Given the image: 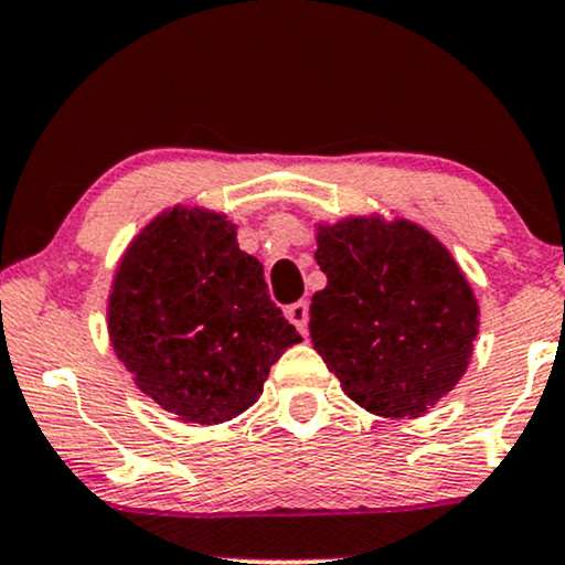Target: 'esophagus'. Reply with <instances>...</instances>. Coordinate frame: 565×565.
<instances>
[{"label":"esophagus","mask_w":565,"mask_h":565,"mask_svg":"<svg viewBox=\"0 0 565 565\" xmlns=\"http://www.w3.org/2000/svg\"><path fill=\"white\" fill-rule=\"evenodd\" d=\"M287 319L295 323L297 329H300V334H308V319H310L308 302H305V300L291 302L289 308H287Z\"/></svg>","instance_id":"obj_1"}]
</instances>
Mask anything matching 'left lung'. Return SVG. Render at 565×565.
I'll return each mask as SVG.
<instances>
[{"label":"left lung","instance_id":"left-lung-1","mask_svg":"<svg viewBox=\"0 0 565 565\" xmlns=\"http://www.w3.org/2000/svg\"><path fill=\"white\" fill-rule=\"evenodd\" d=\"M327 287L310 302V340L342 391L380 417H419L462 380L478 302L433 233L408 220L319 225Z\"/></svg>","mask_w":565,"mask_h":565}]
</instances>
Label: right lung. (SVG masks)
<instances>
[{
    "label": "right lung",
    "instance_id": "obj_1",
    "mask_svg": "<svg viewBox=\"0 0 565 565\" xmlns=\"http://www.w3.org/2000/svg\"><path fill=\"white\" fill-rule=\"evenodd\" d=\"M108 334L135 385L183 423L220 425L260 398L270 366L302 340L270 300L236 225L174 206L142 228L108 297Z\"/></svg>",
    "mask_w": 565,
    "mask_h": 565
}]
</instances>
